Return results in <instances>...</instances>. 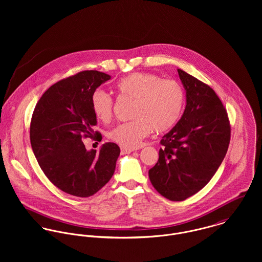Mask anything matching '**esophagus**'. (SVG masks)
Returning <instances> with one entry per match:
<instances>
[{
  "instance_id": "obj_1",
  "label": "esophagus",
  "mask_w": 262,
  "mask_h": 262,
  "mask_svg": "<svg viewBox=\"0 0 262 262\" xmlns=\"http://www.w3.org/2000/svg\"><path fill=\"white\" fill-rule=\"evenodd\" d=\"M134 149H128V148H121V153L122 154H128V153H131L133 152Z\"/></svg>"
}]
</instances>
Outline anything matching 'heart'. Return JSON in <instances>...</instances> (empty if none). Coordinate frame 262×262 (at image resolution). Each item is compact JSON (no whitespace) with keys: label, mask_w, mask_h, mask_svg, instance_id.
<instances>
[{"label":"heart","mask_w":262,"mask_h":262,"mask_svg":"<svg viewBox=\"0 0 262 262\" xmlns=\"http://www.w3.org/2000/svg\"><path fill=\"white\" fill-rule=\"evenodd\" d=\"M121 96L132 99L131 122L118 125L109 133V139L123 148L135 149L152 131L163 133L180 120L184 105L185 91L176 79H162L150 73H133L122 77L116 85ZM95 116L111 121L112 97L103 90H96L91 99Z\"/></svg>","instance_id":"obj_1"}]
</instances>
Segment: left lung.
Returning a JSON list of instances; mask_svg holds the SVG:
<instances>
[{"mask_svg": "<svg viewBox=\"0 0 262 262\" xmlns=\"http://www.w3.org/2000/svg\"><path fill=\"white\" fill-rule=\"evenodd\" d=\"M178 73L187 91V106L160 140L159 158L148 172L154 188L174 202L196 193L211 181L231 138L228 114L214 90L180 69Z\"/></svg>", "mask_w": 262, "mask_h": 262, "instance_id": "1", "label": "left lung"}]
</instances>
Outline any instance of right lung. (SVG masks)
Wrapping results in <instances>:
<instances>
[{"mask_svg": "<svg viewBox=\"0 0 262 262\" xmlns=\"http://www.w3.org/2000/svg\"><path fill=\"white\" fill-rule=\"evenodd\" d=\"M111 76L83 71L52 84L40 98L32 114L30 142L47 179L62 191L79 198L95 194L113 177L120 148L103 144L100 152L88 151L82 138L102 140L94 131L97 117L92 95Z\"/></svg>", "mask_w": 262, "mask_h": 262, "instance_id": "obj_1", "label": "right lung"}]
</instances>
